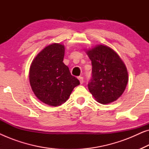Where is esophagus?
Instances as JSON below:
<instances>
[{"instance_id":"esophagus-1","label":"esophagus","mask_w":149,"mask_h":149,"mask_svg":"<svg viewBox=\"0 0 149 149\" xmlns=\"http://www.w3.org/2000/svg\"><path fill=\"white\" fill-rule=\"evenodd\" d=\"M78 79H79V81H80L81 84H83V81H84V80H83V77H79Z\"/></svg>"}]
</instances>
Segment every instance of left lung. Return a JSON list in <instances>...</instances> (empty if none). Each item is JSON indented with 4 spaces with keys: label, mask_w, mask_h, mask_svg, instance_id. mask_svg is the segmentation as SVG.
Instances as JSON below:
<instances>
[{
    "label": "left lung",
    "mask_w": 149,
    "mask_h": 149,
    "mask_svg": "<svg viewBox=\"0 0 149 149\" xmlns=\"http://www.w3.org/2000/svg\"><path fill=\"white\" fill-rule=\"evenodd\" d=\"M91 61V79L87 87L100 103L115 101L125 91L128 81L127 69L115 51L98 45L87 52Z\"/></svg>",
    "instance_id": "obj_1"
}]
</instances>
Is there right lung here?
Wrapping results in <instances>:
<instances>
[{"mask_svg":"<svg viewBox=\"0 0 149 149\" xmlns=\"http://www.w3.org/2000/svg\"><path fill=\"white\" fill-rule=\"evenodd\" d=\"M64 47L54 43L38 54L30 68L29 79L32 89L40 101L58 107L64 103L73 89L80 84L63 62Z\"/></svg>","mask_w":149,"mask_h":149,"instance_id":"right-lung-1","label":"right lung"}]
</instances>
